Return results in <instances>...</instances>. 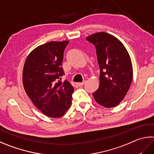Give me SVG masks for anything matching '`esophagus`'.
Here are the masks:
<instances>
[{
  "mask_svg": "<svg viewBox=\"0 0 154 154\" xmlns=\"http://www.w3.org/2000/svg\"><path fill=\"white\" fill-rule=\"evenodd\" d=\"M85 81H83V82H79V83H77V85H78V86H79V87H81V86H83V85H84V83H85Z\"/></svg>",
  "mask_w": 154,
  "mask_h": 154,
  "instance_id": "obj_1",
  "label": "esophagus"
}]
</instances>
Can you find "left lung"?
<instances>
[{
  "label": "left lung",
  "mask_w": 154,
  "mask_h": 154,
  "mask_svg": "<svg viewBox=\"0 0 154 154\" xmlns=\"http://www.w3.org/2000/svg\"><path fill=\"white\" fill-rule=\"evenodd\" d=\"M86 40L96 47L99 64L100 86L93 93L100 105L115 107L124 99L133 80L130 56L118 39L106 32L94 33Z\"/></svg>",
  "instance_id": "1"
}]
</instances>
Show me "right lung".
<instances>
[{
    "mask_svg": "<svg viewBox=\"0 0 154 154\" xmlns=\"http://www.w3.org/2000/svg\"><path fill=\"white\" fill-rule=\"evenodd\" d=\"M69 41L50 42L30 52L25 63L23 84L27 96L42 112L51 118L63 116L71 104L74 88L61 82L63 54Z\"/></svg>",
    "mask_w": 154,
    "mask_h": 154,
    "instance_id": "obj_1",
    "label": "right lung"
}]
</instances>
